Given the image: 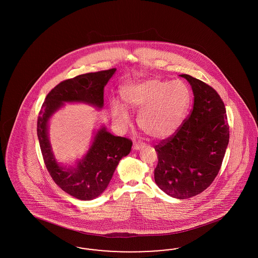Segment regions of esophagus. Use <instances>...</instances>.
Instances as JSON below:
<instances>
[{"label": "esophagus", "mask_w": 258, "mask_h": 258, "mask_svg": "<svg viewBox=\"0 0 258 258\" xmlns=\"http://www.w3.org/2000/svg\"><path fill=\"white\" fill-rule=\"evenodd\" d=\"M142 147H144V143H140V142H135L134 143V149H135V151L140 150Z\"/></svg>", "instance_id": "obj_1"}]
</instances>
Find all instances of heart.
<instances>
[{"mask_svg": "<svg viewBox=\"0 0 258 258\" xmlns=\"http://www.w3.org/2000/svg\"><path fill=\"white\" fill-rule=\"evenodd\" d=\"M124 105L138 113L139 127L155 140H164L174 135L184 121L190 105V92L181 80L167 81L151 78L121 89ZM115 122L130 123L127 110L114 102L111 107Z\"/></svg>", "mask_w": 258, "mask_h": 258, "instance_id": "b5f03b06", "label": "heart"}]
</instances>
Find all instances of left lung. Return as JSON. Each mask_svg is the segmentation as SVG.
<instances>
[{
  "mask_svg": "<svg viewBox=\"0 0 258 258\" xmlns=\"http://www.w3.org/2000/svg\"><path fill=\"white\" fill-rule=\"evenodd\" d=\"M192 89L194 108L177 133L155 147V182L166 195L185 199L205 190L221 169L229 142L225 106L206 83L181 74Z\"/></svg>",
  "mask_w": 258,
  "mask_h": 258,
  "instance_id": "obj_1",
  "label": "left lung"
}]
</instances>
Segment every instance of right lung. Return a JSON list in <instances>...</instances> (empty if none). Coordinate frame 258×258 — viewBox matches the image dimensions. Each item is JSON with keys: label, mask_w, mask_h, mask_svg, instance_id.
Segmentation results:
<instances>
[{"label": "right lung", "mask_w": 258, "mask_h": 258, "mask_svg": "<svg viewBox=\"0 0 258 258\" xmlns=\"http://www.w3.org/2000/svg\"><path fill=\"white\" fill-rule=\"evenodd\" d=\"M115 72L116 69H111L62 81L50 91L38 114L37 137L50 176L63 191L80 200L95 199L106 189L119 161L130 154L133 142L111 135L101 125L83 158L77 160L74 166H63L53 154L48 123L53 114L66 102L86 103L98 110L102 109L103 90Z\"/></svg>", "instance_id": "add662e5"}]
</instances>
